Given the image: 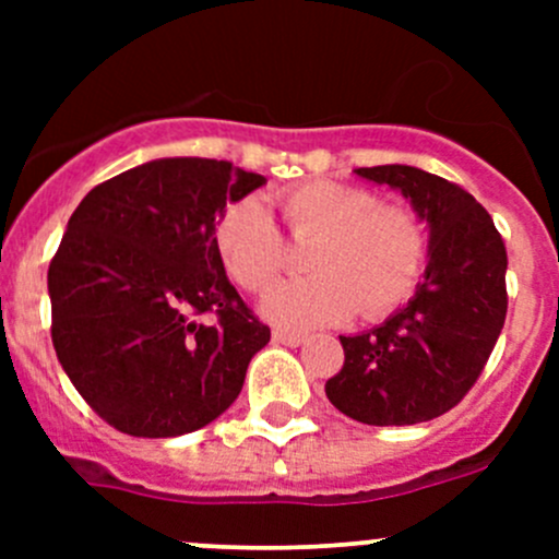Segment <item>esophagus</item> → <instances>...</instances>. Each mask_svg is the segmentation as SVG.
<instances>
[{"label":"esophagus","mask_w":559,"mask_h":559,"mask_svg":"<svg viewBox=\"0 0 559 559\" xmlns=\"http://www.w3.org/2000/svg\"><path fill=\"white\" fill-rule=\"evenodd\" d=\"M273 341L284 343V346H300L306 341L302 332H292V330H273Z\"/></svg>","instance_id":"1"}]
</instances>
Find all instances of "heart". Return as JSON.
<instances>
[{"mask_svg": "<svg viewBox=\"0 0 559 559\" xmlns=\"http://www.w3.org/2000/svg\"><path fill=\"white\" fill-rule=\"evenodd\" d=\"M292 243L308 246V278L270 289L262 311L281 326L348 319L379 321L414 297L427 262V235L414 211L381 202L368 186L302 180L275 197ZM213 248L229 278L264 292L289 262L284 235L259 197L224 207Z\"/></svg>", "mask_w": 559, "mask_h": 559, "instance_id": "heart-1", "label": "heart"}]
</instances>
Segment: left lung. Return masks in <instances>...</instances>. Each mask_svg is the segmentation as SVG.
<instances>
[{
    "mask_svg": "<svg viewBox=\"0 0 559 559\" xmlns=\"http://www.w3.org/2000/svg\"><path fill=\"white\" fill-rule=\"evenodd\" d=\"M357 175L414 202L430 224V264L403 311L341 337L346 359L324 392L362 425H419L452 411L481 376L509 311V257L492 216L460 183L408 165Z\"/></svg>",
    "mask_w": 559,
    "mask_h": 559,
    "instance_id": "1",
    "label": "left lung"
}]
</instances>
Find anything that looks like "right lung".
I'll list each match as a JSON object with an SVG mask.
<instances>
[{
	"mask_svg": "<svg viewBox=\"0 0 559 559\" xmlns=\"http://www.w3.org/2000/svg\"><path fill=\"white\" fill-rule=\"evenodd\" d=\"M262 183L233 162L156 159L94 186L70 216L48 267L50 337L110 427L183 436L240 394L270 326L229 284L213 229Z\"/></svg>",
	"mask_w": 559,
	"mask_h": 559,
	"instance_id": "add662e5",
	"label": "right lung"
}]
</instances>
